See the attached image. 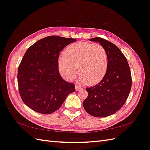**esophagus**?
<instances>
[{
	"label": "esophagus",
	"instance_id": "esophagus-1",
	"mask_svg": "<svg viewBox=\"0 0 150 150\" xmlns=\"http://www.w3.org/2000/svg\"><path fill=\"white\" fill-rule=\"evenodd\" d=\"M75 88H76V91H80L83 88L81 87V86H78V85H76L75 86Z\"/></svg>",
	"mask_w": 150,
	"mask_h": 150
}]
</instances>
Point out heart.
<instances>
[{
	"instance_id": "1",
	"label": "heart",
	"mask_w": 150,
	"mask_h": 150,
	"mask_svg": "<svg viewBox=\"0 0 150 150\" xmlns=\"http://www.w3.org/2000/svg\"><path fill=\"white\" fill-rule=\"evenodd\" d=\"M64 55L58 59V67L61 75L71 81L78 72L82 83L96 84L103 79L108 67V55L100 44L79 42L68 46Z\"/></svg>"
}]
</instances>
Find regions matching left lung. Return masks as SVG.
<instances>
[{
    "label": "left lung",
    "instance_id": "left-lung-1",
    "mask_svg": "<svg viewBox=\"0 0 150 150\" xmlns=\"http://www.w3.org/2000/svg\"><path fill=\"white\" fill-rule=\"evenodd\" d=\"M106 49L108 67L103 79L93 87L86 88L88 96L83 102L88 114L103 117L115 114L123 106L131 88V74L128 62L116 45L101 38L89 39Z\"/></svg>",
    "mask_w": 150,
    "mask_h": 150
}]
</instances>
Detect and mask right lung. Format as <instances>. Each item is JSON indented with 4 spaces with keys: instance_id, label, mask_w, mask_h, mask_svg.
I'll use <instances>...</instances> for the list:
<instances>
[{
    "instance_id": "1",
    "label": "right lung",
    "mask_w": 150,
    "mask_h": 150,
    "mask_svg": "<svg viewBox=\"0 0 150 150\" xmlns=\"http://www.w3.org/2000/svg\"><path fill=\"white\" fill-rule=\"evenodd\" d=\"M76 39L51 35L40 39L27 50L17 72L22 101L39 113L55 112L75 85L62 78L58 69L60 52Z\"/></svg>"
}]
</instances>
